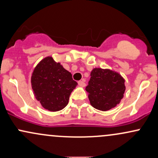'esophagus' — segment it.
<instances>
[{
	"instance_id": "1",
	"label": "esophagus",
	"mask_w": 158,
	"mask_h": 158,
	"mask_svg": "<svg viewBox=\"0 0 158 158\" xmlns=\"http://www.w3.org/2000/svg\"><path fill=\"white\" fill-rule=\"evenodd\" d=\"M78 85H79V86H81V87H85V81L84 80V79L79 81H78Z\"/></svg>"
}]
</instances>
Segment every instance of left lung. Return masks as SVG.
Returning a JSON list of instances; mask_svg holds the SVG:
<instances>
[{"label":"left lung","instance_id":"1","mask_svg":"<svg viewBox=\"0 0 158 158\" xmlns=\"http://www.w3.org/2000/svg\"><path fill=\"white\" fill-rule=\"evenodd\" d=\"M124 79L108 69L94 68L85 90L90 105L100 110H108L119 104L126 90Z\"/></svg>","mask_w":158,"mask_h":158}]
</instances>
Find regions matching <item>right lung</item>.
<instances>
[{
    "mask_svg": "<svg viewBox=\"0 0 158 158\" xmlns=\"http://www.w3.org/2000/svg\"><path fill=\"white\" fill-rule=\"evenodd\" d=\"M31 83L37 100L50 111L63 109L77 85L72 74L52 57L45 58L38 64L32 74Z\"/></svg>",
    "mask_w": 158,
    "mask_h": 158,
    "instance_id": "obj_1",
    "label": "right lung"
}]
</instances>
